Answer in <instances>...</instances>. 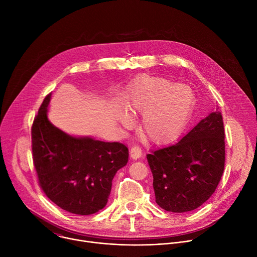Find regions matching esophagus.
Segmentation results:
<instances>
[{
  "label": "esophagus",
  "mask_w": 257,
  "mask_h": 257,
  "mask_svg": "<svg viewBox=\"0 0 257 257\" xmlns=\"http://www.w3.org/2000/svg\"><path fill=\"white\" fill-rule=\"evenodd\" d=\"M141 155H142V151L139 146H133V148L130 150V157L132 160L139 159Z\"/></svg>",
  "instance_id": "1"
}]
</instances>
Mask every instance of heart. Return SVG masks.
Here are the masks:
<instances>
[{
	"instance_id": "heart-1",
	"label": "heart",
	"mask_w": 257,
	"mask_h": 257,
	"mask_svg": "<svg viewBox=\"0 0 257 257\" xmlns=\"http://www.w3.org/2000/svg\"><path fill=\"white\" fill-rule=\"evenodd\" d=\"M129 111L142 115V137L153 144L168 143L179 136L187 124L193 108V94L185 86L171 80L141 76L131 88ZM124 126L132 120L124 111L117 113Z\"/></svg>"
}]
</instances>
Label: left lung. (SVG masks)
I'll return each mask as SVG.
<instances>
[{"instance_id": "obj_1", "label": "left lung", "mask_w": 257, "mask_h": 257, "mask_svg": "<svg viewBox=\"0 0 257 257\" xmlns=\"http://www.w3.org/2000/svg\"><path fill=\"white\" fill-rule=\"evenodd\" d=\"M224 139L223 117L216 104L177 143L146 156L158 205L167 211L186 212L204 203L224 172Z\"/></svg>"}]
</instances>
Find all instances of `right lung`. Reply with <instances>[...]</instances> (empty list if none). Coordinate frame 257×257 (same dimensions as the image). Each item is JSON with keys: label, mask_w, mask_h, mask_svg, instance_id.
Wrapping results in <instances>:
<instances>
[{"label": "right lung", "mask_w": 257, "mask_h": 257, "mask_svg": "<svg viewBox=\"0 0 257 257\" xmlns=\"http://www.w3.org/2000/svg\"><path fill=\"white\" fill-rule=\"evenodd\" d=\"M50 93L32 129L33 164L46 195L62 209L87 215L107 203L112 181L128 163V149L119 142L74 136L51 123Z\"/></svg>", "instance_id": "1"}]
</instances>
